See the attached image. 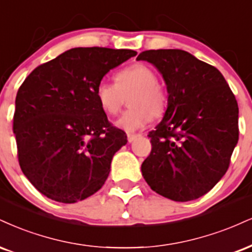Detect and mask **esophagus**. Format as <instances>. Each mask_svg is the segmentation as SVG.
Instances as JSON below:
<instances>
[{
	"instance_id": "34e87169",
	"label": "esophagus",
	"mask_w": 252,
	"mask_h": 252,
	"mask_svg": "<svg viewBox=\"0 0 252 252\" xmlns=\"http://www.w3.org/2000/svg\"><path fill=\"white\" fill-rule=\"evenodd\" d=\"M139 135H135V134H128V142L129 143H132L136 138L138 137Z\"/></svg>"
}]
</instances>
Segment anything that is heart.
I'll list each match as a JSON object with an SVG mask.
<instances>
[{
    "label": "heart",
    "instance_id": "obj_1",
    "mask_svg": "<svg viewBox=\"0 0 252 252\" xmlns=\"http://www.w3.org/2000/svg\"><path fill=\"white\" fill-rule=\"evenodd\" d=\"M116 83L101 82L96 88V98L105 114L114 116L122 107L124 96H130L132 107L116 121L117 128L134 132L144 128L151 120V114H162L166 105L164 90L158 84L156 72L150 66L137 63L118 71Z\"/></svg>",
    "mask_w": 252,
    "mask_h": 252
}]
</instances>
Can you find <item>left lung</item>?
Returning <instances> with one entry per match:
<instances>
[{"instance_id": "1", "label": "left lung", "mask_w": 252, "mask_h": 252, "mask_svg": "<svg viewBox=\"0 0 252 252\" xmlns=\"http://www.w3.org/2000/svg\"><path fill=\"white\" fill-rule=\"evenodd\" d=\"M136 60L156 66L168 108L149 132L141 170L151 189L176 202L199 198L225 175L238 142V105L215 66L180 49L147 50Z\"/></svg>"}]
</instances>
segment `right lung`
Returning <instances> with one entry per match:
<instances>
[{
    "label": "right lung",
    "instance_id": "right-lung-1",
    "mask_svg": "<svg viewBox=\"0 0 252 252\" xmlns=\"http://www.w3.org/2000/svg\"><path fill=\"white\" fill-rule=\"evenodd\" d=\"M137 53L72 48L37 66L15 101L14 134L24 176L61 203L83 201L101 189L126 136L109 123L96 98L103 76Z\"/></svg>",
    "mask_w": 252,
    "mask_h": 252
}]
</instances>
